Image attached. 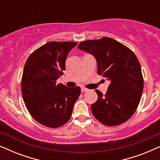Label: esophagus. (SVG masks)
Segmentation results:
<instances>
[{"label": "esophagus", "instance_id": "1", "mask_svg": "<svg viewBox=\"0 0 160 160\" xmlns=\"http://www.w3.org/2000/svg\"><path fill=\"white\" fill-rule=\"evenodd\" d=\"M88 90H89L88 89L84 88V87H82V92H87Z\"/></svg>", "mask_w": 160, "mask_h": 160}]
</instances>
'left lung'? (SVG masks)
I'll list each match as a JSON object with an SVG mask.
<instances>
[{
    "label": "left lung",
    "mask_w": 160,
    "mask_h": 160,
    "mask_svg": "<svg viewBox=\"0 0 160 160\" xmlns=\"http://www.w3.org/2000/svg\"><path fill=\"white\" fill-rule=\"evenodd\" d=\"M78 48L94 56L98 73L110 82L106 95L95 90L98 98L91 106L94 117L107 126L126 122L136 110L143 89L137 57L129 48L108 37L83 41Z\"/></svg>",
    "instance_id": "left-lung-1"
}]
</instances>
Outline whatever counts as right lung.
Listing matches in <instances>:
<instances>
[{
    "label": "right lung",
    "instance_id": "add662e5",
    "mask_svg": "<svg viewBox=\"0 0 160 160\" xmlns=\"http://www.w3.org/2000/svg\"><path fill=\"white\" fill-rule=\"evenodd\" d=\"M76 42H49L30 54L22 78V92L30 115L39 123L55 128L70 119L79 97V87L68 88L57 80L65 70V60Z\"/></svg>",
    "mask_w": 160,
    "mask_h": 160
}]
</instances>
